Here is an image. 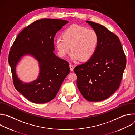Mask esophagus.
Segmentation results:
<instances>
[{"label":"esophagus","mask_w":135,"mask_h":135,"mask_svg":"<svg viewBox=\"0 0 135 135\" xmlns=\"http://www.w3.org/2000/svg\"><path fill=\"white\" fill-rule=\"evenodd\" d=\"M69 68H70V71H73V70H74V66L71 64H69Z\"/></svg>","instance_id":"1"}]
</instances>
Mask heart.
<instances>
[{
    "mask_svg": "<svg viewBox=\"0 0 135 135\" xmlns=\"http://www.w3.org/2000/svg\"><path fill=\"white\" fill-rule=\"evenodd\" d=\"M55 46L57 54L64 57L69 51L73 61L82 62L90 60L95 54L98 44V36L94 30L73 25L67 28L62 36L56 38Z\"/></svg>",
    "mask_w": 135,
    "mask_h": 135,
    "instance_id": "b5f03b06",
    "label": "heart"
}]
</instances>
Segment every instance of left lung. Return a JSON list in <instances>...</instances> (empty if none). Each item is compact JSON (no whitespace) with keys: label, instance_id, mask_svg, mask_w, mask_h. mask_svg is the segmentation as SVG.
<instances>
[{"label":"left lung","instance_id":"1","mask_svg":"<svg viewBox=\"0 0 135 135\" xmlns=\"http://www.w3.org/2000/svg\"><path fill=\"white\" fill-rule=\"evenodd\" d=\"M97 32L98 44L94 55L74 69L78 77L77 86L90 102L105 100L119 88L126 58L118 37L105 27L86 21Z\"/></svg>","mask_w":135,"mask_h":135}]
</instances>
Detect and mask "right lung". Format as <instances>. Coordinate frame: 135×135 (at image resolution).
<instances>
[{
	"label": "right lung",
	"instance_id": "obj_1",
	"mask_svg": "<svg viewBox=\"0 0 135 135\" xmlns=\"http://www.w3.org/2000/svg\"><path fill=\"white\" fill-rule=\"evenodd\" d=\"M68 21L43 18L25 28L18 35L9 53L11 67L15 89L31 102L47 103L55 98L66 77L70 72L68 62L54 53V37ZM26 55L38 61L40 73L36 80L25 83L18 78L16 67Z\"/></svg>",
	"mask_w": 135,
	"mask_h": 135
}]
</instances>
